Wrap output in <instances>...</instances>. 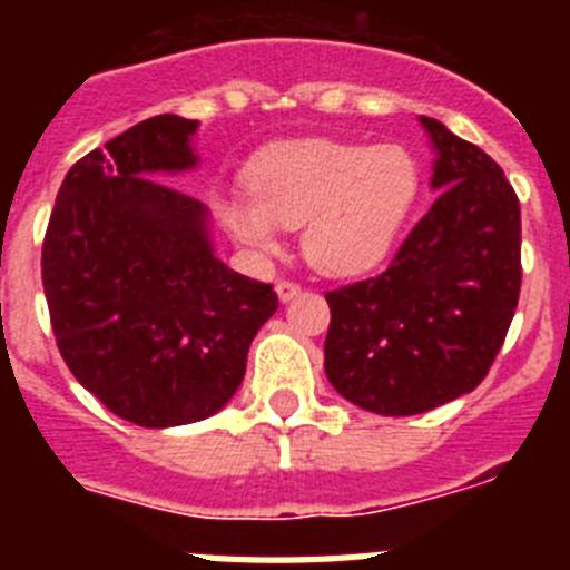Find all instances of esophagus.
I'll return each mask as SVG.
<instances>
[{"label":"esophagus","mask_w":570,"mask_h":570,"mask_svg":"<svg viewBox=\"0 0 570 570\" xmlns=\"http://www.w3.org/2000/svg\"><path fill=\"white\" fill-rule=\"evenodd\" d=\"M299 294H302V288H299V285H296V282H291V279L276 282V296H279L282 302L296 299V296H299Z\"/></svg>","instance_id":"34e87169"}]
</instances>
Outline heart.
<instances>
[{
  "mask_svg": "<svg viewBox=\"0 0 570 570\" xmlns=\"http://www.w3.org/2000/svg\"><path fill=\"white\" fill-rule=\"evenodd\" d=\"M420 165L400 145L299 139L259 154L248 190L214 196L219 223L256 254L279 248L282 228H302L314 268L360 276L391 256L420 196Z\"/></svg>",
  "mask_w": 570,
  "mask_h": 570,
  "instance_id": "heart-1",
  "label": "heart"
}]
</instances>
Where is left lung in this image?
Returning <instances> with one entry per match:
<instances>
[{
	"mask_svg": "<svg viewBox=\"0 0 570 570\" xmlns=\"http://www.w3.org/2000/svg\"><path fill=\"white\" fill-rule=\"evenodd\" d=\"M440 190L380 276L328 291L325 374L347 402L414 416L485 380L522 285L520 199L491 156L431 116Z\"/></svg>",
	"mask_w": 570,
	"mask_h": 570,
	"instance_id": "8db88e82",
	"label": "left lung"
}]
</instances>
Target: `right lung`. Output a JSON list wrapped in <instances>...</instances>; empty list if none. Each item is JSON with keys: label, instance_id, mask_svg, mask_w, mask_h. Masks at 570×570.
Instances as JSON below:
<instances>
[{"label": "right lung", "instance_id": "add662e5", "mask_svg": "<svg viewBox=\"0 0 570 570\" xmlns=\"http://www.w3.org/2000/svg\"><path fill=\"white\" fill-rule=\"evenodd\" d=\"M199 122L163 114L65 176L42 245L59 354L108 411L142 428L216 414L245 376L274 288L214 256L208 208L159 183L196 165Z\"/></svg>", "mask_w": 570, "mask_h": 570}]
</instances>
